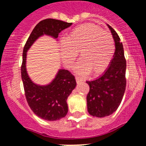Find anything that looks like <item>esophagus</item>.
Here are the masks:
<instances>
[{"label":"esophagus","instance_id":"obj_1","mask_svg":"<svg viewBox=\"0 0 146 146\" xmlns=\"http://www.w3.org/2000/svg\"><path fill=\"white\" fill-rule=\"evenodd\" d=\"M75 78H76V82H77V83H80V82H81L82 81V78L80 77H78V76H77Z\"/></svg>","mask_w":146,"mask_h":146}]
</instances>
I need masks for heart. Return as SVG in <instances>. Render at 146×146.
<instances>
[{
    "label": "heart",
    "mask_w": 146,
    "mask_h": 146,
    "mask_svg": "<svg viewBox=\"0 0 146 146\" xmlns=\"http://www.w3.org/2000/svg\"><path fill=\"white\" fill-rule=\"evenodd\" d=\"M64 64L72 67L78 53L82 60L77 66L80 74H100L109 66L115 53L114 39L110 32L98 25L86 23L72 30L60 44Z\"/></svg>",
    "instance_id": "heart-1"
}]
</instances>
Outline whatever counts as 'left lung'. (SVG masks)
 <instances>
[{
	"label": "left lung",
	"instance_id": "1",
	"mask_svg": "<svg viewBox=\"0 0 146 146\" xmlns=\"http://www.w3.org/2000/svg\"><path fill=\"white\" fill-rule=\"evenodd\" d=\"M115 50L111 64L104 74L95 80L87 81L90 90L87 95V107L92 116L102 118L114 113L121 104L126 85V63L122 42L111 26Z\"/></svg>",
	"mask_w": 146,
	"mask_h": 146
}]
</instances>
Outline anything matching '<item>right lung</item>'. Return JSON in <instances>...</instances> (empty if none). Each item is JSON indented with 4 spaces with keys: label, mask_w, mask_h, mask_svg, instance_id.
Listing matches in <instances>:
<instances>
[{
    "label": "right lung",
    "mask_w": 146,
    "mask_h": 146,
    "mask_svg": "<svg viewBox=\"0 0 146 146\" xmlns=\"http://www.w3.org/2000/svg\"><path fill=\"white\" fill-rule=\"evenodd\" d=\"M72 25V23L55 19L42 20L33 28L23 49L21 75L25 98L32 111L44 120L57 121L66 115L68 113L66 100L75 88V78L69 71L60 69L50 84L45 86L34 84L26 72V52L39 36L46 34L58 38L61 31Z\"/></svg>",
    "instance_id": "1"
}]
</instances>
